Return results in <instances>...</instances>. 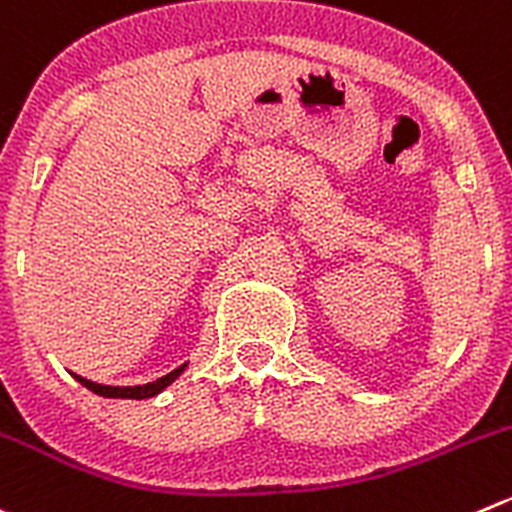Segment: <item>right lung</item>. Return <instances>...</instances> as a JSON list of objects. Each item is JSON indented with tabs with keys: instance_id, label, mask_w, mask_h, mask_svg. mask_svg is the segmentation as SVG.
<instances>
[{
	"instance_id": "add662e5",
	"label": "right lung",
	"mask_w": 512,
	"mask_h": 512,
	"mask_svg": "<svg viewBox=\"0 0 512 512\" xmlns=\"http://www.w3.org/2000/svg\"><path fill=\"white\" fill-rule=\"evenodd\" d=\"M187 365L190 362H185V365H180L177 370L167 372L165 377H157L155 382H147V385H127V388H119V385H99V382H92L87 380V377L82 375H74V380L82 382L84 388L92 390L94 395H102V398H127V400H147V398H155V395H160L162 390L170 388L172 382L177 380V377L182 375V372L187 370Z\"/></svg>"
}]
</instances>
